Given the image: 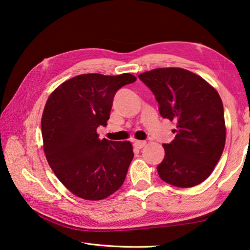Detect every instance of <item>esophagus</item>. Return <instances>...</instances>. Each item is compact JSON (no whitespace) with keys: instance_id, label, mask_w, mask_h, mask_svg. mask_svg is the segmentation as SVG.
Segmentation results:
<instances>
[{"instance_id":"1","label":"esophagus","mask_w":250,"mask_h":250,"mask_svg":"<svg viewBox=\"0 0 250 250\" xmlns=\"http://www.w3.org/2000/svg\"><path fill=\"white\" fill-rule=\"evenodd\" d=\"M145 145H146V142L145 141H134L133 142V146H134L135 148H138V149L143 148Z\"/></svg>"}]
</instances>
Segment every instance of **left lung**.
Listing matches in <instances>:
<instances>
[{"mask_svg":"<svg viewBox=\"0 0 250 250\" xmlns=\"http://www.w3.org/2000/svg\"><path fill=\"white\" fill-rule=\"evenodd\" d=\"M154 93L163 118L177 121L174 140L164 144L157 166L160 179L173 187L192 188L213 171L226 145V122L217 90L182 68H157L139 75Z\"/></svg>","mask_w":250,"mask_h":250,"instance_id":"left-lung-1","label":"left lung"}]
</instances>
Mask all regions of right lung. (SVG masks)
<instances>
[{"mask_svg": "<svg viewBox=\"0 0 250 250\" xmlns=\"http://www.w3.org/2000/svg\"><path fill=\"white\" fill-rule=\"evenodd\" d=\"M136 78L130 73L73 77L48 97L42 115L43 148L57 179L76 196L100 200L125 182L133 159L129 141L100 140L116 92Z\"/></svg>", "mask_w": 250, "mask_h": 250, "instance_id": "add662e5", "label": "right lung"}]
</instances>
